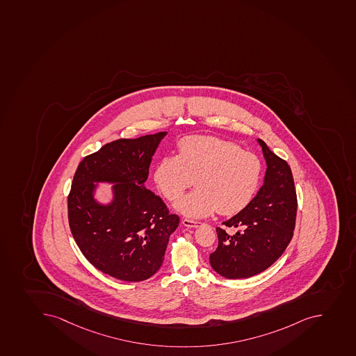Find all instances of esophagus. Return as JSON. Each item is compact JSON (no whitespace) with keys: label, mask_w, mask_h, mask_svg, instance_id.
<instances>
[{"label":"esophagus","mask_w":356,"mask_h":356,"mask_svg":"<svg viewBox=\"0 0 356 356\" xmlns=\"http://www.w3.org/2000/svg\"><path fill=\"white\" fill-rule=\"evenodd\" d=\"M181 222H183V225L186 226V227H197V226L201 224L200 222H196V220H187V218H184V220H181Z\"/></svg>","instance_id":"34e87169"}]
</instances>
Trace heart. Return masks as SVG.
<instances>
[{"label": "heart", "instance_id": "1", "mask_svg": "<svg viewBox=\"0 0 356 356\" xmlns=\"http://www.w3.org/2000/svg\"><path fill=\"white\" fill-rule=\"evenodd\" d=\"M262 175L255 154L215 136H190L180 140L179 155H165L155 170V183L169 201H176L194 184L195 190L176 209L185 216L239 213L252 201Z\"/></svg>", "mask_w": 356, "mask_h": 356}]
</instances>
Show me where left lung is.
<instances>
[{
	"mask_svg": "<svg viewBox=\"0 0 356 356\" xmlns=\"http://www.w3.org/2000/svg\"><path fill=\"white\" fill-rule=\"evenodd\" d=\"M257 141L266 162L264 184L240 213L216 227L218 247L209 256L213 269L229 280L250 278L273 266L296 227L298 200L292 170L263 140Z\"/></svg>",
	"mask_w": 356,
	"mask_h": 356,
	"instance_id": "8db88e82",
	"label": "left lung"
}]
</instances>
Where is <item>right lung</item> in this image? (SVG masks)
<instances>
[{"label":"right lung","mask_w":356,"mask_h":356,"mask_svg":"<svg viewBox=\"0 0 356 356\" xmlns=\"http://www.w3.org/2000/svg\"><path fill=\"white\" fill-rule=\"evenodd\" d=\"M166 132L115 140L83 157L67 196L74 241L97 270L124 282L153 276L163 263L179 217L145 186L152 157ZM95 182L113 183V201L93 197Z\"/></svg>","instance_id":"right-lung-1"}]
</instances>
